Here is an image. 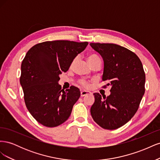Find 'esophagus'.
<instances>
[{"label": "esophagus", "mask_w": 160, "mask_h": 160, "mask_svg": "<svg viewBox=\"0 0 160 160\" xmlns=\"http://www.w3.org/2000/svg\"><path fill=\"white\" fill-rule=\"evenodd\" d=\"M91 93V92H89V91H87L83 90V91H81V97H84V96H85V95H90Z\"/></svg>", "instance_id": "esophagus-1"}]
</instances>
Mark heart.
I'll return each instance as SVG.
<instances>
[{
  "instance_id": "1",
  "label": "heart",
  "mask_w": 160,
  "mask_h": 160,
  "mask_svg": "<svg viewBox=\"0 0 160 160\" xmlns=\"http://www.w3.org/2000/svg\"><path fill=\"white\" fill-rule=\"evenodd\" d=\"M99 59V58L98 56H97L96 55H90L88 57V61H92V60H94V59ZM74 62H75V61H72V64H71L72 65H73ZM79 83H80V84H81L82 86L85 87V88H88V87L89 86V83H88V82H87L85 80H84V79L81 80V81H79Z\"/></svg>"
}]
</instances>
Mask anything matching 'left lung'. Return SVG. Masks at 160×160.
Returning a JSON list of instances; mask_svg holds the SVG:
<instances>
[{
    "instance_id": "left-lung-1",
    "label": "left lung",
    "mask_w": 160,
    "mask_h": 160,
    "mask_svg": "<svg viewBox=\"0 0 160 160\" xmlns=\"http://www.w3.org/2000/svg\"><path fill=\"white\" fill-rule=\"evenodd\" d=\"M103 60L102 81L111 86L109 96L93 93L91 114L105 129L123 126L138 109L145 93L146 75L139 57L123 47L112 43H90Z\"/></svg>"
}]
</instances>
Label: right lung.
Masks as SVG:
<instances>
[{
    "mask_svg": "<svg viewBox=\"0 0 160 160\" xmlns=\"http://www.w3.org/2000/svg\"><path fill=\"white\" fill-rule=\"evenodd\" d=\"M88 42L45 41L28 50L21 64V85L27 108L38 123L56 127L69 118L81 95L76 87L61 89L59 75L68 71Z\"/></svg>",
    "mask_w": 160,
    "mask_h": 160,
    "instance_id": "right-lung-1",
    "label": "right lung"
}]
</instances>
